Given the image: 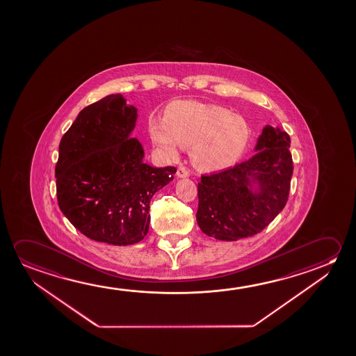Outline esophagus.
Segmentation results:
<instances>
[{"label":"esophagus","mask_w":356,"mask_h":356,"mask_svg":"<svg viewBox=\"0 0 356 356\" xmlns=\"http://www.w3.org/2000/svg\"><path fill=\"white\" fill-rule=\"evenodd\" d=\"M176 175H177V177H181V179H184V177H188V175H190V171H188L185 166L180 165V166L177 168Z\"/></svg>","instance_id":"esophagus-1"}]
</instances>
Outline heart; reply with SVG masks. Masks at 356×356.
I'll list each match as a JSON object with an SVG mask.
<instances>
[{"instance_id": "b5f03b06", "label": "heart", "mask_w": 356, "mask_h": 356, "mask_svg": "<svg viewBox=\"0 0 356 356\" xmlns=\"http://www.w3.org/2000/svg\"><path fill=\"white\" fill-rule=\"evenodd\" d=\"M149 131L166 156L176 158L179 147L191 148L193 165L208 172L236 165L250 139V126L244 117L197 101L171 102L164 120H150Z\"/></svg>"}]
</instances>
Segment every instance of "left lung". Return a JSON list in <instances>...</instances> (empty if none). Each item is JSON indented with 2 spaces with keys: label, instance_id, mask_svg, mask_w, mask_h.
Wrapping results in <instances>:
<instances>
[{
  "label": "left lung",
  "instance_id": "left-lung-1",
  "mask_svg": "<svg viewBox=\"0 0 356 356\" xmlns=\"http://www.w3.org/2000/svg\"><path fill=\"white\" fill-rule=\"evenodd\" d=\"M290 143L286 131L266 126L257 139L254 156L229 169L201 176L196 219L204 234L234 241L255 236L274 220L290 193L293 172Z\"/></svg>",
  "mask_w": 356,
  "mask_h": 356
}]
</instances>
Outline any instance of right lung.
<instances>
[{
    "mask_svg": "<svg viewBox=\"0 0 356 356\" xmlns=\"http://www.w3.org/2000/svg\"><path fill=\"white\" fill-rule=\"evenodd\" d=\"M137 108L120 95L85 107L61 138L55 166L61 212L83 236L112 245L144 239L150 201L174 179V166L143 161L137 138Z\"/></svg>",
    "mask_w": 356,
    "mask_h": 356,
    "instance_id": "obj_1",
    "label": "right lung"
}]
</instances>
